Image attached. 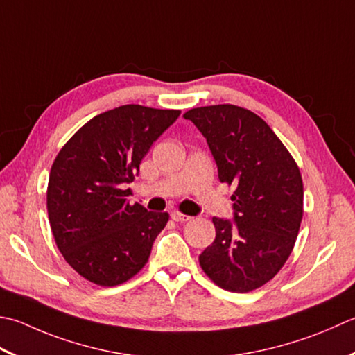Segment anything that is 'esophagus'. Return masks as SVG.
I'll return each instance as SVG.
<instances>
[{"label":"esophagus","instance_id":"1","mask_svg":"<svg viewBox=\"0 0 355 355\" xmlns=\"http://www.w3.org/2000/svg\"><path fill=\"white\" fill-rule=\"evenodd\" d=\"M171 217H172V220L180 221V223H184V221H189V220H191L189 215H184V214L178 212V211H173V212L171 214Z\"/></svg>","mask_w":355,"mask_h":355}]
</instances>
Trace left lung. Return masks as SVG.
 <instances>
[{"label":"left lung","mask_w":355,"mask_h":355,"mask_svg":"<svg viewBox=\"0 0 355 355\" xmlns=\"http://www.w3.org/2000/svg\"><path fill=\"white\" fill-rule=\"evenodd\" d=\"M183 116L206 138L220 182L235 186L234 220L212 218L215 240L200 266L217 286L249 293L274 279L293 252L303 218L300 169L251 110L217 104Z\"/></svg>","instance_id":"8db88e82"}]
</instances>
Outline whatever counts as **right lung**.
<instances>
[{"label":"right lung","instance_id":"1","mask_svg":"<svg viewBox=\"0 0 355 355\" xmlns=\"http://www.w3.org/2000/svg\"><path fill=\"white\" fill-rule=\"evenodd\" d=\"M182 110L126 104L94 116L52 164L47 214L64 260L86 280L116 286L140 272L169 220L130 205V189L152 143Z\"/></svg>","mask_w":355,"mask_h":355}]
</instances>
